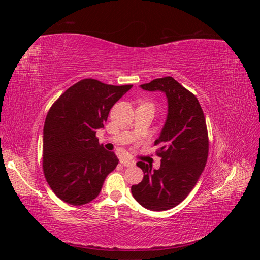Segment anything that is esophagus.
Instances as JSON below:
<instances>
[{"label":"esophagus","instance_id":"esophagus-1","mask_svg":"<svg viewBox=\"0 0 260 260\" xmlns=\"http://www.w3.org/2000/svg\"><path fill=\"white\" fill-rule=\"evenodd\" d=\"M121 164L123 165L124 167H131V166H135L136 165V161L132 160V159H128V158H123L120 160Z\"/></svg>","mask_w":260,"mask_h":260}]
</instances>
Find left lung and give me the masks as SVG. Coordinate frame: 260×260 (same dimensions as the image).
<instances>
[{
  "label": "left lung",
  "mask_w": 260,
  "mask_h": 260,
  "mask_svg": "<svg viewBox=\"0 0 260 260\" xmlns=\"http://www.w3.org/2000/svg\"><path fill=\"white\" fill-rule=\"evenodd\" d=\"M149 92L166 95L168 113L160 135L155 141L161 157L159 169L139 161L144 177L131 186L136 201L144 208L164 211L176 207L190 194L206 166L208 135L199 100L172 77L141 84Z\"/></svg>",
  "instance_id": "left-lung-1"
}]
</instances>
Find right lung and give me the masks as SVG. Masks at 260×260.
Here are the masks:
<instances>
[{
  "label": "right lung",
  "mask_w": 260,
  "mask_h": 260,
  "mask_svg": "<svg viewBox=\"0 0 260 260\" xmlns=\"http://www.w3.org/2000/svg\"><path fill=\"white\" fill-rule=\"evenodd\" d=\"M132 88L84 79L70 86L55 102L43 129V171L57 198L74 206L100 194L118 158L100 145L111 108Z\"/></svg>",
  "instance_id": "1"
}]
</instances>
